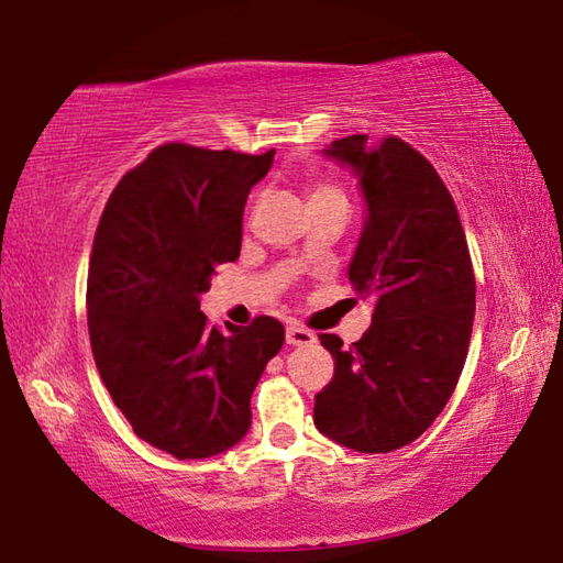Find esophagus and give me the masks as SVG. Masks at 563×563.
Wrapping results in <instances>:
<instances>
[{
    "label": "esophagus",
    "instance_id": "esophagus-1",
    "mask_svg": "<svg viewBox=\"0 0 563 563\" xmlns=\"http://www.w3.org/2000/svg\"><path fill=\"white\" fill-rule=\"evenodd\" d=\"M285 340H288V345L305 347V345H312V342H316V335L300 325H290L288 332H285Z\"/></svg>",
    "mask_w": 563,
    "mask_h": 563
}]
</instances>
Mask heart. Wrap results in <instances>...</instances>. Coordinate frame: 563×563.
Segmentation results:
<instances>
[{"label": "heart", "instance_id": "heart-1", "mask_svg": "<svg viewBox=\"0 0 563 563\" xmlns=\"http://www.w3.org/2000/svg\"><path fill=\"white\" fill-rule=\"evenodd\" d=\"M322 196H340L335 188H330V186H320V188H316V194H312L310 198H322Z\"/></svg>", "mask_w": 563, "mask_h": 563}]
</instances>
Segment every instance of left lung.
Here are the masks:
<instances>
[{
	"label": "left lung",
	"mask_w": 563,
	"mask_h": 563,
	"mask_svg": "<svg viewBox=\"0 0 563 563\" xmlns=\"http://www.w3.org/2000/svg\"><path fill=\"white\" fill-rule=\"evenodd\" d=\"M322 156L357 178L365 221L347 278L375 312L350 347L320 335L335 377L312 419L347 450L393 452L440 417L462 375L476 292L470 247L440 174L405 141L355 133Z\"/></svg>",
	"instance_id": "8db88e82"
}]
</instances>
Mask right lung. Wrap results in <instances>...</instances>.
Returning a JSON list of instances; mask_svg holds the SVG:
<instances>
[{"instance_id":"1","label":"right lung","mask_w":563,"mask_h":563,"mask_svg":"<svg viewBox=\"0 0 563 563\" xmlns=\"http://www.w3.org/2000/svg\"><path fill=\"white\" fill-rule=\"evenodd\" d=\"M263 156L166 144L113 188L89 263V338L99 375L141 440L208 460L251 430V397L285 328L208 325L201 295L241 255L243 211Z\"/></svg>"}]
</instances>
